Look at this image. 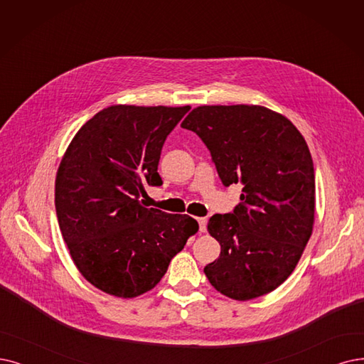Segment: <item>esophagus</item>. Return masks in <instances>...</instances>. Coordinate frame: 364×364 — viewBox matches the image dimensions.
Masks as SVG:
<instances>
[{
  "instance_id": "esophagus-1",
  "label": "esophagus",
  "mask_w": 364,
  "mask_h": 364,
  "mask_svg": "<svg viewBox=\"0 0 364 364\" xmlns=\"http://www.w3.org/2000/svg\"><path fill=\"white\" fill-rule=\"evenodd\" d=\"M197 223H198V228L201 232L206 231V218H197Z\"/></svg>"
}]
</instances>
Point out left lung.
Masks as SVG:
<instances>
[{
	"label": "left lung",
	"mask_w": 364,
	"mask_h": 364,
	"mask_svg": "<svg viewBox=\"0 0 364 364\" xmlns=\"http://www.w3.org/2000/svg\"><path fill=\"white\" fill-rule=\"evenodd\" d=\"M181 127L206 144L225 186L243 185L232 213L208 223L221 245L205 267L209 282L240 301L273 291L312 235L315 173L306 141L291 121L263 106H200Z\"/></svg>",
	"instance_id": "left-lung-1"
}]
</instances>
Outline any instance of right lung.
<instances>
[{
    "label": "right lung",
    "mask_w": 364,
    "mask_h": 364,
    "mask_svg": "<svg viewBox=\"0 0 364 364\" xmlns=\"http://www.w3.org/2000/svg\"><path fill=\"white\" fill-rule=\"evenodd\" d=\"M190 109L110 106L68 144L55 181L56 216L76 267L101 291L122 299L149 291L198 231L194 218L139 200L144 186L163 183V144Z\"/></svg>",
    "instance_id": "add662e5"
}]
</instances>
